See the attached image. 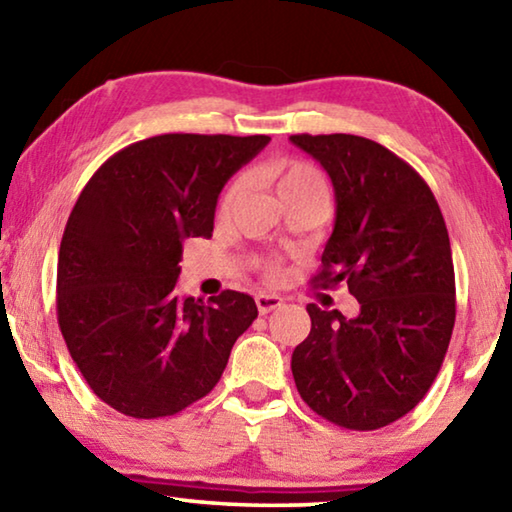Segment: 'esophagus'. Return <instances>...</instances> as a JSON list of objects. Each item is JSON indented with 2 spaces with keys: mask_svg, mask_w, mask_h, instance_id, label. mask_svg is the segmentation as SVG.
Returning a JSON list of instances; mask_svg holds the SVG:
<instances>
[{
  "mask_svg": "<svg viewBox=\"0 0 512 512\" xmlns=\"http://www.w3.org/2000/svg\"><path fill=\"white\" fill-rule=\"evenodd\" d=\"M257 302V309L259 314H271L273 309H280L284 305V300L280 296H273V293H259V296L255 298Z\"/></svg>",
  "mask_w": 512,
  "mask_h": 512,
  "instance_id": "esophagus-1",
  "label": "esophagus"
}]
</instances>
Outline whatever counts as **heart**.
Returning a JSON list of instances; mask_svg holds the SVG:
<instances>
[{
    "label": "heart",
    "mask_w": 512,
    "mask_h": 512,
    "mask_svg": "<svg viewBox=\"0 0 512 512\" xmlns=\"http://www.w3.org/2000/svg\"><path fill=\"white\" fill-rule=\"evenodd\" d=\"M275 185H277V194L280 198L289 196V194H296L300 189L311 187V185H323V176L311 167L307 162H284L280 167L275 169ZM244 178H237L235 183H232L228 189H225V194L221 198V214H230L232 205L237 203V198L244 194ZM268 271L275 273L273 266H268Z\"/></svg>",
    "instance_id": "b5f03b06"
}]
</instances>
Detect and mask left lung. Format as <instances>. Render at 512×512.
Returning <instances> with one entry per match:
<instances>
[{
    "label": "left lung",
    "instance_id": "8db88e82",
    "mask_svg": "<svg viewBox=\"0 0 512 512\" xmlns=\"http://www.w3.org/2000/svg\"><path fill=\"white\" fill-rule=\"evenodd\" d=\"M334 185L336 219L314 282L348 284L359 316L307 305L311 332L291 357L311 411L354 431L386 427L436 379L456 320L452 246L429 185L359 135H291Z\"/></svg>",
    "mask_w": 512,
    "mask_h": 512
}]
</instances>
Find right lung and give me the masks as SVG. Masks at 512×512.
<instances>
[{
    "label": "right lung",
    "instance_id": "right-lung-1",
    "mask_svg": "<svg viewBox=\"0 0 512 512\" xmlns=\"http://www.w3.org/2000/svg\"><path fill=\"white\" fill-rule=\"evenodd\" d=\"M268 135L169 133L101 164L69 214L58 325L88 386L137 420L176 415L221 379L257 318L248 293L178 298L187 237H212L221 189Z\"/></svg>",
    "mask_w": 512,
    "mask_h": 512
}]
</instances>
